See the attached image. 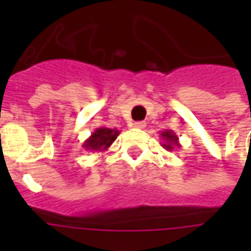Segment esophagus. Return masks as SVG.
I'll list each match as a JSON object with an SVG mask.
<instances>
[{
    "label": "esophagus",
    "instance_id": "34e87169",
    "mask_svg": "<svg viewBox=\"0 0 251 251\" xmlns=\"http://www.w3.org/2000/svg\"><path fill=\"white\" fill-rule=\"evenodd\" d=\"M134 127H135V129H145L146 127V122H143V121H139V122H134Z\"/></svg>",
    "mask_w": 251,
    "mask_h": 251
}]
</instances>
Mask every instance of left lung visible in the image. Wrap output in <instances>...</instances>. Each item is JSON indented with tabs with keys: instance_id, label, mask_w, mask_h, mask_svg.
<instances>
[{
	"instance_id": "1",
	"label": "left lung",
	"mask_w": 251,
	"mask_h": 251,
	"mask_svg": "<svg viewBox=\"0 0 251 251\" xmlns=\"http://www.w3.org/2000/svg\"><path fill=\"white\" fill-rule=\"evenodd\" d=\"M161 139V146L164 147L167 151H173L175 147H179V142H178V137L176 135V133L173 130H164V131H161L160 134Z\"/></svg>"
}]
</instances>
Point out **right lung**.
I'll return each instance as SVG.
<instances>
[{
    "mask_svg": "<svg viewBox=\"0 0 251 251\" xmlns=\"http://www.w3.org/2000/svg\"><path fill=\"white\" fill-rule=\"evenodd\" d=\"M120 135V130L109 129V127H98L94 133L91 134L90 138H87L83 146L87 151H95V152H101L109 149L117 137Z\"/></svg>",
    "mask_w": 251,
    "mask_h": 251,
    "instance_id": "obj_1",
    "label": "right lung"
}]
</instances>
